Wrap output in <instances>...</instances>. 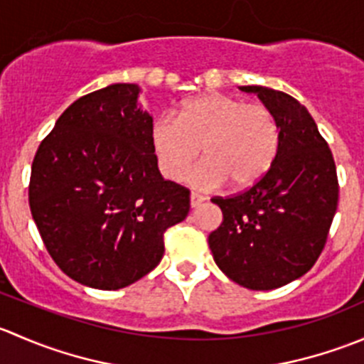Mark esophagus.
<instances>
[{
  "label": "esophagus",
  "mask_w": 364,
  "mask_h": 364,
  "mask_svg": "<svg viewBox=\"0 0 364 364\" xmlns=\"http://www.w3.org/2000/svg\"><path fill=\"white\" fill-rule=\"evenodd\" d=\"M204 200H205V197L200 196V193H197V192H192V196H190V205H192L193 209L199 208Z\"/></svg>",
  "instance_id": "1"
}]
</instances>
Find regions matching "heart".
I'll use <instances>...</instances> for the list:
<instances>
[{"label": "heart", "instance_id": "heart-1", "mask_svg": "<svg viewBox=\"0 0 364 364\" xmlns=\"http://www.w3.org/2000/svg\"><path fill=\"white\" fill-rule=\"evenodd\" d=\"M151 148L161 174L174 181L192 168L203 148L205 160L193 171V181L204 188L229 181L241 190L269 171L280 148V128L266 105L209 93L186 102L178 117H156Z\"/></svg>", "mask_w": 364, "mask_h": 364}]
</instances>
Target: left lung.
<instances>
[{
  "label": "left lung",
  "instance_id": "8db88e82",
  "mask_svg": "<svg viewBox=\"0 0 364 364\" xmlns=\"http://www.w3.org/2000/svg\"><path fill=\"white\" fill-rule=\"evenodd\" d=\"M257 93L280 128L269 171L243 192L213 197L222 225L208 237L216 266L252 291H271L303 277L326 247L338 208L333 153L314 117L291 95L262 86Z\"/></svg>",
  "mask_w": 364,
  "mask_h": 364
}]
</instances>
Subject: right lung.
Returning a JSON list of instances; mask_svg holds the SVG:
<instances>
[{
    "label": "right lung",
    "mask_w": 364,
    "mask_h": 364,
    "mask_svg": "<svg viewBox=\"0 0 364 364\" xmlns=\"http://www.w3.org/2000/svg\"><path fill=\"white\" fill-rule=\"evenodd\" d=\"M139 91L112 84L80 97L31 165L29 209L47 252L67 277L102 291L155 269L165 230L190 211V190L161 178Z\"/></svg>",
    "instance_id": "1"
}]
</instances>
